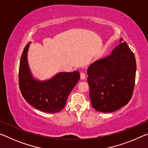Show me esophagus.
Returning a JSON list of instances; mask_svg holds the SVG:
<instances>
[{
    "mask_svg": "<svg viewBox=\"0 0 148 148\" xmlns=\"http://www.w3.org/2000/svg\"><path fill=\"white\" fill-rule=\"evenodd\" d=\"M80 77H81L82 79H85L86 77V75L84 72H82L81 74H80Z\"/></svg>",
    "mask_w": 148,
    "mask_h": 148,
    "instance_id": "1",
    "label": "esophagus"
}]
</instances>
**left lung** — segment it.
Wrapping results in <instances>:
<instances>
[{"label": "left lung", "instance_id": "1", "mask_svg": "<svg viewBox=\"0 0 148 148\" xmlns=\"http://www.w3.org/2000/svg\"><path fill=\"white\" fill-rule=\"evenodd\" d=\"M112 53L92 63L87 69V82L92 107L112 112L128 104L135 85V56L122 38Z\"/></svg>", "mask_w": 148, "mask_h": 148}]
</instances>
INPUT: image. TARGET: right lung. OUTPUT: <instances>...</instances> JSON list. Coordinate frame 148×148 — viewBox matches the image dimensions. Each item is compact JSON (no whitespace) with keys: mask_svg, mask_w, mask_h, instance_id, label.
Here are the masks:
<instances>
[{"mask_svg":"<svg viewBox=\"0 0 148 148\" xmlns=\"http://www.w3.org/2000/svg\"><path fill=\"white\" fill-rule=\"evenodd\" d=\"M29 43L21 54L19 69V86L23 98L40 111L57 113L66 104L70 92L80 78L78 71L61 72L46 82L34 79L27 61Z\"/></svg>","mask_w":148,"mask_h":148,"instance_id":"1","label":"right lung"}]
</instances>
